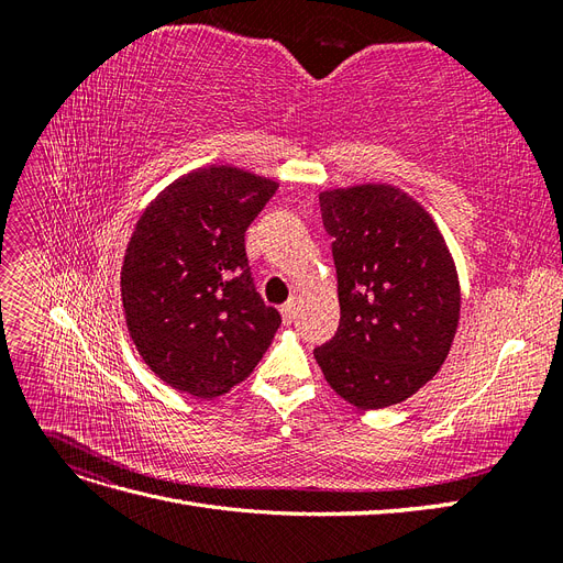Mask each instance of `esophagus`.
I'll use <instances>...</instances> for the list:
<instances>
[{"instance_id": "34e87169", "label": "esophagus", "mask_w": 563, "mask_h": 563, "mask_svg": "<svg viewBox=\"0 0 563 563\" xmlns=\"http://www.w3.org/2000/svg\"><path fill=\"white\" fill-rule=\"evenodd\" d=\"M296 312H298V308H296V300H288V302H284V305H282V317H284V321H286V323H291V321L296 319Z\"/></svg>"}]
</instances>
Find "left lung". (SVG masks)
Wrapping results in <instances>:
<instances>
[{"label": "left lung", "instance_id": "8db88e82", "mask_svg": "<svg viewBox=\"0 0 563 563\" xmlns=\"http://www.w3.org/2000/svg\"><path fill=\"white\" fill-rule=\"evenodd\" d=\"M333 236L340 327L314 350L335 395L371 411L401 404L446 362L460 319L451 251L422 203L387 183L319 195Z\"/></svg>", "mask_w": 563, "mask_h": 563}]
</instances>
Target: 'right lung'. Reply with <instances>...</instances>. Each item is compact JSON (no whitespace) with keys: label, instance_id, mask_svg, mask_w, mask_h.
<instances>
[{"label":"right lung","instance_id":"obj_1","mask_svg":"<svg viewBox=\"0 0 563 563\" xmlns=\"http://www.w3.org/2000/svg\"><path fill=\"white\" fill-rule=\"evenodd\" d=\"M279 183L203 166L152 199L122 265L129 335L150 371L192 397L251 376L282 317L255 291L244 234Z\"/></svg>","mask_w":563,"mask_h":563}]
</instances>
